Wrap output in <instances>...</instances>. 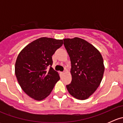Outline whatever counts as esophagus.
Masks as SVG:
<instances>
[{"instance_id": "34e87169", "label": "esophagus", "mask_w": 123, "mask_h": 123, "mask_svg": "<svg viewBox=\"0 0 123 123\" xmlns=\"http://www.w3.org/2000/svg\"><path fill=\"white\" fill-rule=\"evenodd\" d=\"M61 74L62 75H63V74H65V72H61Z\"/></svg>"}]
</instances>
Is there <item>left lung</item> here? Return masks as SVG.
<instances>
[{"mask_svg":"<svg viewBox=\"0 0 123 123\" xmlns=\"http://www.w3.org/2000/svg\"><path fill=\"white\" fill-rule=\"evenodd\" d=\"M64 42L71 64L72 80L67 89L75 98L86 99L102 80L105 70L102 56L95 47L82 38H64Z\"/></svg>","mask_w":123,"mask_h":123,"instance_id":"1","label":"left lung"}]
</instances>
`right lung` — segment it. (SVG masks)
Returning a JSON list of instances; mask_svg holds the SVG:
<instances>
[{
    "label": "right lung",
    "instance_id": "add662e5",
    "mask_svg": "<svg viewBox=\"0 0 123 123\" xmlns=\"http://www.w3.org/2000/svg\"><path fill=\"white\" fill-rule=\"evenodd\" d=\"M62 44V40L41 37L26 46L18 55L15 75L23 91L31 98L45 99L60 79L52 67V56Z\"/></svg>",
    "mask_w": 123,
    "mask_h": 123
}]
</instances>
